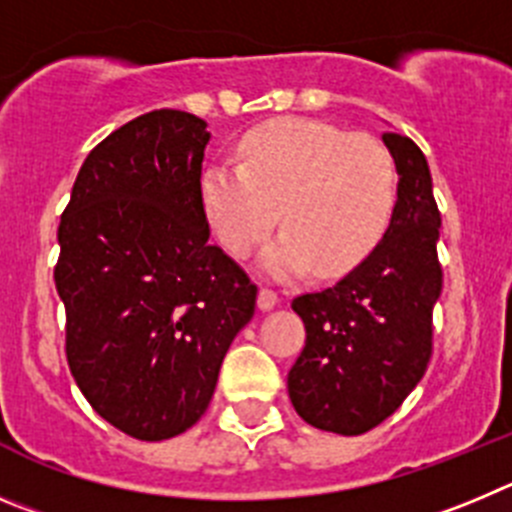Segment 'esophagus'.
<instances>
[{
    "instance_id": "obj_1",
    "label": "esophagus",
    "mask_w": 512,
    "mask_h": 512,
    "mask_svg": "<svg viewBox=\"0 0 512 512\" xmlns=\"http://www.w3.org/2000/svg\"><path fill=\"white\" fill-rule=\"evenodd\" d=\"M257 306H260L262 311H270V308H275L278 306V293H275L273 288L262 285L260 293H257Z\"/></svg>"
}]
</instances>
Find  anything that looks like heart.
<instances>
[{
	"instance_id": "obj_1",
	"label": "heart",
	"mask_w": 512,
	"mask_h": 512,
	"mask_svg": "<svg viewBox=\"0 0 512 512\" xmlns=\"http://www.w3.org/2000/svg\"><path fill=\"white\" fill-rule=\"evenodd\" d=\"M237 158L239 165L214 163L201 176L206 222L224 250L245 255L278 216L285 232L262 255L275 275L308 265L321 278L347 273L393 219L398 168L375 135H347L319 119H280L250 132Z\"/></svg>"
}]
</instances>
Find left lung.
<instances>
[{
	"instance_id": "obj_1",
	"label": "left lung",
	"mask_w": 512,
	"mask_h": 512,
	"mask_svg": "<svg viewBox=\"0 0 512 512\" xmlns=\"http://www.w3.org/2000/svg\"><path fill=\"white\" fill-rule=\"evenodd\" d=\"M382 142L398 168L388 232L339 283L293 298L306 347L288 372L290 403L306 423L342 436L380 426L421 382L444 283L426 155L398 132Z\"/></svg>"
}]
</instances>
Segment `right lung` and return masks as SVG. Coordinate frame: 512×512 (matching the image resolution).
Here are the masks:
<instances>
[{
	"label": "right lung",
	"instance_id": "obj_1",
	"mask_svg": "<svg viewBox=\"0 0 512 512\" xmlns=\"http://www.w3.org/2000/svg\"><path fill=\"white\" fill-rule=\"evenodd\" d=\"M209 137L204 119L178 109L122 124L84 160L58 227L71 375L104 421L140 441L204 416L224 354L255 313L257 285L209 245Z\"/></svg>",
	"mask_w": 512,
	"mask_h": 512
}]
</instances>
